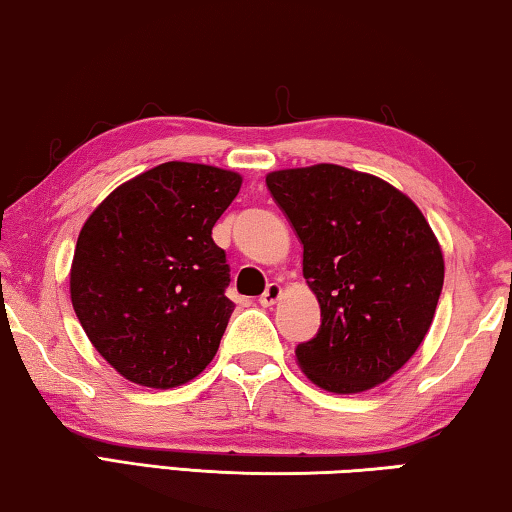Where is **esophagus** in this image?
<instances>
[{
  "label": "esophagus",
  "instance_id": "1",
  "mask_svg": "<svg viewBox=\"0 0 512 512\" xmlns=\"http://www.w3.org/2000/svg\"><path fill=\"white\" fill-rule=\"evenodd\" d=\"M279 297H281V286H279V283H270V286L265 288L263 295L258 297V304L272 306V304H276V301H279Z\"/></svg>",
  "mask_w": 512,
  "mask_h": 512
}]
</instances>
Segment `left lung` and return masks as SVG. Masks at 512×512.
<instances>
[{
  "mask_svg": "<svg viewBox=\"0 0 512 512\" xmlns=\"http://www.w3.org/2000/svg\"><path fill=\"white\" fill-rule=\"evenodd\" d=\"M265 183L320 301V331L295 349L299 367L338 395L388 381L429 333L445 281L429 222L404 192L349 167L279 170Z\"/></svg>",
  "mask_w": 512,
  "mask_h": 512,
  "instance_id": "1",
  "label": "left lung"
}]
</instances>
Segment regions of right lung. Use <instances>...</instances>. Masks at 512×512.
I'll use <instances>...</instances> for the list:
<instances>
[{"label": "right lung", "instance_id": "obj_1", "mask_svg": "<svg viewBox=\"0 0 512 512\" xmlns=\"http://www.w3.org/2000/svg\"><path fill=\"white\" fill-rule=\"evenodd\" d=\"M240 186L236 172L170 161L115 188L83 224L72 306L124 379L177 388L213 360L236 304L211 233Z\"/></svg>", "mask_w": 512, "mask_h": 512}]
</instances>
